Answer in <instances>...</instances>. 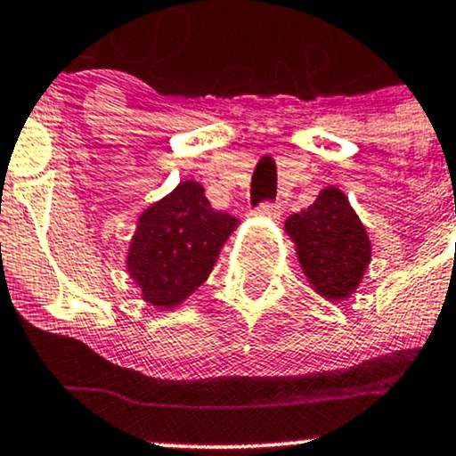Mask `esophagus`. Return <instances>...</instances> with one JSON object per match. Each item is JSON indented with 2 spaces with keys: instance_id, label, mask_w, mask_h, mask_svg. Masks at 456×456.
<instances>
[{
  "instance_id": "obj_1",
  "label": "esophagus",
  "mask_w": 456,
  "mask_h": 456,
  "mask_svg": "<svg viewBox=\"0 0 456 456\" xmlns=\"http://www.w3.org/2000/svg\"><path fill=\"white\" fill-rule=\"evenodd\" d=\"M283 202H265V205L258 207L260 216H266L271 219H280L283 216Z\"/></svg>"
}]
</instances>
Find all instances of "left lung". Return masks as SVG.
Here are the masks:
<instances>
[{"label": "left lung", "mask_w": 456, "mask_h": 456, "mask_svg": "<svg viewBox=\"0 0 456 456\" xmlns=\"http://www.w3.org/2000/svg\"><path fill=\"white\" fill-rule=\"evenodd\" d=\"M283 228L320 297L341 303L356 292L371 262V240L339 187H324L314 205L288 217Z\"/></svg>", "instance_id": "obj_1"}]
</instances>
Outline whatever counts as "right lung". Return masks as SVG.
Returning <instances> with one entry per match:
<instances>
[{"label":"right lung","mask_w":456,"mask_h":456,"mask_svg":"<svg viewBox=\"0 0 456 456\" xmlns=\"http://www.w3.org/2000/svg\"><path fill=\"white\" fill-rule=\"evenodd\" d=\"M237 226L239 219L216 211L196 181H181L144 208L126 258L142 301L164 312L183 303L211 275L219 249Z\"/></svg>","instance_id":"right-lung-1"}]
</instances>
